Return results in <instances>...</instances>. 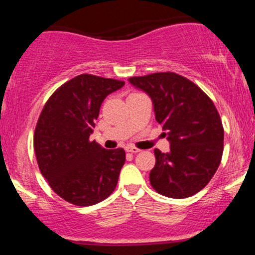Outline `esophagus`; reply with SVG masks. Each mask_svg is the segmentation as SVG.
<instances>
[{"instance_id": "esophagus-1", "label": "esophagus", "mask_w": 255, "mask_h": 255, "mask_svg": "<svg viewBox=\"0 0 255 255\" xmlns=\"http://www.w3.org/2000/svg\"><path fill=\"white\" fill-rule=\"evenodd\" d=\"M126 151L130 152V153H137V152H140L141 150H139V148L134 147V146H127V147H126Z\"/></svg>"}]
</instances>
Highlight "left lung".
I'll return each mask as SVG.
<instances>
[{"mask_svg": "<svg viewBox=\"0 0 255 255\" xmlns=\"http://www.w3.org/2000/svg\"><path fill=\"white\" fill-rule=\"evenodd\" d=\"M128 81L151 98L170 151L154 150L150 183L159 194L183 199L210 182L223 154L224 129L213 102L176 73H154Z\"/></svg>", "mask_w": 255, "mask_h": 255, "instance_id": "1", "label": "left lung"}]
</instances>
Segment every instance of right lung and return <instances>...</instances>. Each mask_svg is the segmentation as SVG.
Segmentation results:
<instances>
[{
	"label": "right lung",
	"mask_w": 255,
	"mask_h": 255,
	"mask_svg": "<svg viewBox=\"0 0 255 255\" xmlns=\"http://www.w3.org/2000/svg\"><path fill=\"white\" fill-rule=\"evenodd\" d=\"M124 85L81 74L58 87L44 105L33 137L38 166L52 191L68 203L91 206L118 184L125 150H105L90 135L104 99Z\"/></svg>",
	"instance_id": "add662e5"
}]
</instances>
